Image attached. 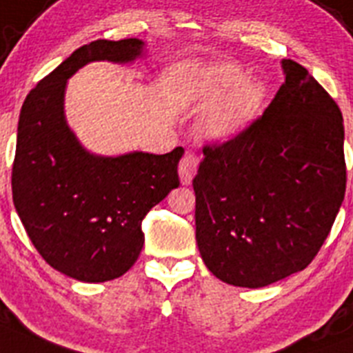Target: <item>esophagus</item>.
I'll list each match as a JSON object with an SVG mask.
<instances>
[{"label":"esophagus","mask_w":353,"mask_h":353,"mask_svg":"<svg viewBox=\"0 0 353 353\" xmlns=\"http://www.w3.org/2000/svg\"><path fill=\"white\" fill-rule=\"evenodd\" d=\"M196 169H199V158H196L195 153L192 151H186L184 157L181 158L179 161V177L183 184L192 183L193 176L196 174Z\"/></svg>","instance_id":"obj_1"}]
</instances>
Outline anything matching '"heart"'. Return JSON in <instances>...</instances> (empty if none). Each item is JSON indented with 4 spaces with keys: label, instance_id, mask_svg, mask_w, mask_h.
<instances>
[{
    "label": "heart",
    "instance_id": "b5f03b06",
    "mask_svg": "<svg viewBox=\"0 0 353 353\" xmlns=\"http://www.w3.org/2000/svg\"><path fill=\"white\" fill-rule=\"evenodd\" d=\"M200 101L203 106H210L202 121L203 132L212 139L228 141L240 136L261 114L266 87L245 78L236 65L221 64L203 77Z\"/></svg>",
    "mask_w": 353,
    "mask_h": 353
}]
</instances>
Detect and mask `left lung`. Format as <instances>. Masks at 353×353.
<instances>
[{
	"label": "left lung",
	"mask_w": 353,
	"mask_h": 353,
	"mask_svg": "<svg viewBox=\"0 0 353 353\" xmlns=\"http://www.w3.org/2000/svg\"><path fill=\"white\" fill-rule=\"evenodd\" d=\"M265 113L233 139L203 146L193 179L196 243L207 268L265 288L314 261L347 190L343 117L301 64Z\"/></svg>",
	"instance_id": "1"
}]
</instances>
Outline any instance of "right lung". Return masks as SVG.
I'll return each instance as SVG.
<instances>
[{"label": "right lung", "instance_id": "obj_1", "mask_svg": "<svg viewBox=\"0 0 353 353\" xmlns=\"http://www.w3.org/2000/svg\"><path fill=\"white\" fill-rule=\"evenodd\" d=\"M137 38L95 39L72 52L28 94L12 167L13 205L41 258L81 282H106L137 261L151 207L179 186L183 148L95 157L80 146L64 118L68 78L92 61L128 62Z\"/></svg>", "mask_w": 353, "mask_h": 353}]
</instances>
